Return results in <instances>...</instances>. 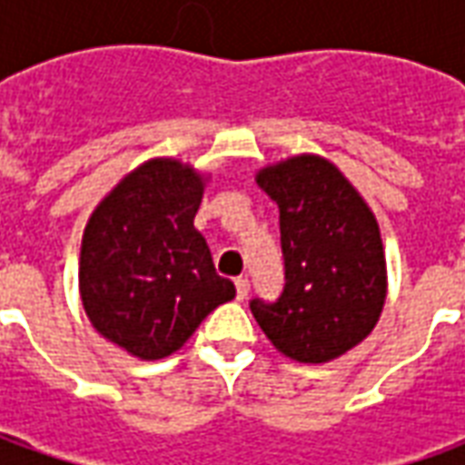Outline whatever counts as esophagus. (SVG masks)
I'll return each mask as SVG.
<instances>
[{"label":"esophagus","mask_w":465,"mask_h":465,"mask_svg":"<svg viewBox=\"0 0 465 465\" xmlns=\"http://www.w3.org/2000/svg\"><path fill=\"white\" fill-rule=\"evenodd\" d=\"M233 283H236V299L243 302V299L249 296V279H246V276H239Z\"/></svg>","instance_id":"obj_1"}]
</instances>
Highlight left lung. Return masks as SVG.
Segmentation results:
<instances>
[{"mask_svg": "<svg viewBox=\"0 0 465 465\" xmlns=\"http://www.w3.org/2000/svg\"><path fill=\"white\" fill-rule=\"evenodd\" d=\"M256 183L279 203L283 292L252 299L263 333L289 359L323 363L361 343L386 302L379 223L333 163L293 156Z\"/></svg>", "mask_w": 465, "mask_h": 465, "instance_id": "obj_1", "label": "left lung"}]
</instances>
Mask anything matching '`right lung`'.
Segmentation results:
<instances>
[{"label": "right lung", "mask_w": 465, "mask_h": 465, "mask_svg": "<svg viewBox=\"0 0 465 465\" xmlns=\"http://www.w3.org/2000/svg\"><path fill=\"white\" fill-rule=\"evenodd\" d=\"M199 173L152 159L116 183L84 229L79 289L89 322L132 356L153 361L182 349L236 289L213 269L193 229Z\"/></svg>", "instance_id": "1"}]
</instances>
